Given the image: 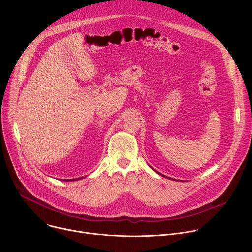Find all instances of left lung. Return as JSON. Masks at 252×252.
Masks as SVG:
<instances>
[{
  "mask_svg": "<svg viewBox=\"0 0 252 252\" xmlns=\"http://www.w3.org/2000/svg\"><path fill=\"white\" fill-rule=\"evenodd\" d=\"M158 172V171H157ZM158 174H160V173H158ZM160 175H162V174H160ZM162 176H164V175H162ZM164 177H166V176H164Z\"/></svg>",
  "mask_w": 252,
  "mask_h": 252,
  "instance_id": "8db88e82",
  "label": "left lung"
}]
</instances>
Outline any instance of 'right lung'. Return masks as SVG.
<instances>
[{
	"label": "right lung",
	"mask_w": 252,
	"mask_h": 252,
	"mask_svg": "<svg viewBox=\"0 0 252 252\" xmlns=\"http://www.w3.org/2000/svg\"><path fill=\"white\" fill-rule=\"evenodd\" d=\"M77 179H80V178H77ZM77 179L75 178V179H74V181H77ZM65 182H69V179H68V181H67V179H65Z\"/></svg>",
	"instance_id": "1"
}]
</instances>
